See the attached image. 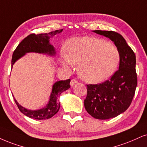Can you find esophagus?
<instances>
[{"mask_svg":"<svg viewBox=\"0 0 147 147\" xmlns=\"http://www.w3.org/2000/svg\"><path fill=\"white\" fill-rule=\"evenodd\" d=\"M77 82H78L77 80L71 79V82H70V85H71V86H73V85L76 84Z\"/></svg>","mask_w":147,"mask_h":147,"instance_id":"34e87169","label":"esophagus"}]
</instances>
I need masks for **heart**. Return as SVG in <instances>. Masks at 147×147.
<instances>
[{
    "instance_id": "obj_1",
    "label": "heart",
    "mask_w": 147,
    "mask_h": 147,
    "mask_svg": "<svg viewBox=\"0 0 147 147\" xmlns=\"http://www.w3.org/2000/svg\"><path fill=\"white\" fill-rule=\"evenodd\" d=\"M62 61L65 65H78V74L82 80L97 83L115 73L120 62V53L117 47L102 39L74 37L67 43Z\"/></svg>"
}]
</instances>
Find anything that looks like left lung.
<instances>
[{
	"instance_id": "left-lung-1",
	"label": "left lung",
	"mask_w": 147,
	"mask_h": 147,
	"mask_svg": "<svg viewBox=\"0 0 147 147\" xmlns=\"http://www.w3.org/2000/svg\"><path fill=\"white\" fill-rule=\"evenodd\" d=\"M115 42L120 53L119 69L109 80L86 84L85 109L93 118L106 120L117 117L129 108L137 86L135 53L123 36L115 31L94 30Z\"/></svg>"
}]
</instances>
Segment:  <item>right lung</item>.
<instances>
[{
    "instance_id": "right-lung-1",
    "label": "right lung",
    "mask_w": 147,
    "mask_h": 147,
    "mask_svg": "<svg viewBox=\"0 0 147 147\" xmlns=\"http://www.w3.org/2000/svg\"><path fill=\"white\" fill-rule=\"evenodd\" d=\"M63 29H59L50 32L48 33L35 34L32 33L25 37L14 50L11 59V66L14 63L22 57L26 52H38V53H47L53 55L55 54L54 47L50 44V37L62 32ZM70 79L66 80H61L54 83L52 88L50 99L47 106L43 109L38 110H29L23 108L18 104L14 99L18 109L22 113L37 120H45L52 118L59 112L60 103L58 98L61 93L67 90L70 87Z\"/></svg>"
}]
</instances>
